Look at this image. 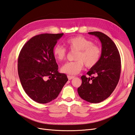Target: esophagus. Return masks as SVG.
Instances as JSON below:
<instances>
[{
    "instance_id": "34e87169",
    "label": "esophagus",
    "mask_w": 135,
    "mask_h": 135,
    "mask_svg": "<svg viewBox=\"0 0 135 135\" xmlns=\"http://www.w3.org/2000/svg\"><path fill=\"white\" fill-rule=\"evenodd\" d=\"M67 77H68V79L69 80L73 79H74V78H75L74 76H70V75H68Z\"/></svg>"
}]
</instances>
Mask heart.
I'll return each mask as SVG.
<instances>
[{"mask_svg":"<svg viewBox=\"0 0 135 135\" xmlns=\"http://www.w3.org/2000/svg\"><path fill=\"white\" fill-rule=\"evenodd\" d=\"M66 44L71 51H77L74 61L68 62L61 68L62 73L70 75L79 74L84 64L87 68H92L98 63L101 56L100 47L93 44L91 41L82 36H77L68 39ZM67 51L60 45H56L53 49V54L56 59L62 61L66 57Z\"/></svg>","mask_w":135,"mask_h":135,"instance_id":"heart-1","label":"heart"}]
</instances>
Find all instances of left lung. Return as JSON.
<instances>
[{"label": "left lung", "instance_id": "left-lung-1", "mask_svg": "<svg viewBox=\"0 0 135 135\" xmlns=\"http://www.w3.org/2000/svg\"><path fill=\"white\" fill-rule=\"evenodd\" d=\"M89 34L101 41V56L98 63L87 72L89 76H81L82 83L78 93L81 98L96 103L108 98L116 87L121 74V58L116 45L108 36L99 32Z\"/></svg>", "mask_w": 135, "mask_h": 135}]
</instances>
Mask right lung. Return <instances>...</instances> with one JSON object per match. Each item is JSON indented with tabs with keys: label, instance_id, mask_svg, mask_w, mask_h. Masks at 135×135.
I'll list each match as a JSON object with an SVG mask.
<instances>
[{
	"label": "right lung",
	"instance_id": "1",
	"mask_svg": "<svg viewBox=\"0 0 135 135\" xmlns=\"http://www.w3.org/2000/svg\"><path fill=\"white\" fill-rule=\"evenodd\" d=\"M60 34H41L32 37L19 55L18 72L23 90L31 99L46 103L58 97L67 81V75L59 73L53 54Z\"/></svg>",
	"mask_w": 135,
	"mask_h": 135
}]
</instances>
